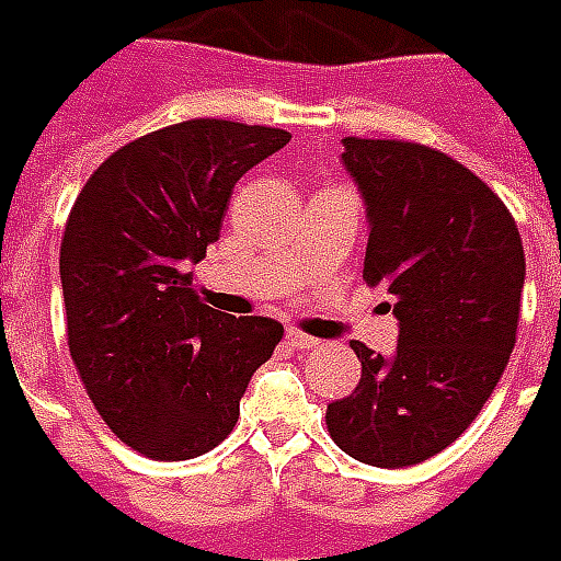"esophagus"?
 <instances>
[{"label":"esophagus","instance_id":"obj_1","mask_svg":"<svg viewBox=\"0 0 561 561\" xmlns=\"http://www.w3.org/2000/svg\"><path fill=\"white\" fill-rule=\"evenodd\" d=\"M286 345H293L298 352H313V348H319V340L301 334V331H289V334H286Z\"/></svg>","mask_w":561,"mask_h":561}]
</instances>
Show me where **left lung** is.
I'll list each match as a JSON object with an SVG mask.
<instances>
[{
    "label": "left lung",
    "instance_id": "left-lung-1",
    "mask_svg": "<svg viewBox=\"0 0 561 561\" xmlns=\"http://www.w3.org/2000/svg\"><path fill=\"white\" fill-rule=\"evenodd\" d=\"M369 218L364 280L393 296V357L352 340L355 393L328 405L345 456L411 467L453 444L494 393L517 340L524 242L479 176L435 147L343 138Z\"/></svg>",
    "mask_w": 561,
    "mask_h": 561
}]
</instances>
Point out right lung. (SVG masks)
<instances>
[{
    "label": "right lung",
    "mask_w": 561,
    "mask_h": 561,
    "mask_svg": "<svg viewBox=\"0 0 561 561\" xmlns=\"http://www.w3.org/2000/svg\"><path fill=\"white\" fill-rule=\"evenodd\" d=\"M286 129L197 117L129 141L88 176L61 239L67 345L126 446L185 461L218 446L284 325L204 305L192 265L218 242L239 176Z\"/></svg>",
    "instance_id": "right-lung-1"
}]
</instances>
